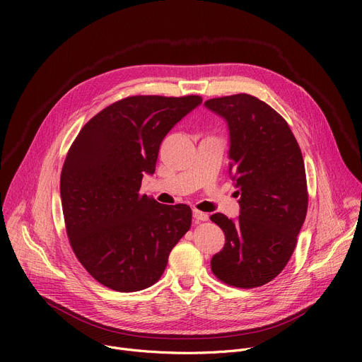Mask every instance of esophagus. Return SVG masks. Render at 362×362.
<instances>
[{
  "mask_svg": "<svg viewBox=\"0 0 362 362\" xmlns=\"http://www.w3.org/2000/svg\"><path fill=\"white\" fill-rule=\"evenodd\" d=\"M194 217H195L198 221H205V220H208V214L204 213V211H199V210H194Z\"/></svg>",
  "mask_w": 362,
  "mask_h": 362,
  "instance_id": "34e87169",
  "label": "esophagus"
}]
</instances>
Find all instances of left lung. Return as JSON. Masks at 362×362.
I'll return each mask as SVG.
<instances>
[{
    "label": "left lung",
    "mask_w": 362,
    "mask_h": 362,
    "mask_svg": "<svg viewBox=\"0 0 362 362\" xmlns=\"http://www.w3.org/2000/svg\"><path fill=\"white\" fill-rule=\"evenodd\" d=\"M205 105L229 124V171L240 216L210 218L224 232L211 272L233 288L272 281L291 259L308 210L305 165L293 133L269 104L248 93L211 98Z\"/></svg>",
    "instance_id": "8db88e82"
}]
</instances>
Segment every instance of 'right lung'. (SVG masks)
Returning <instances> with one entry per match:
<instances>
[{
  "label": "right lung",
  "mask_w": 362,
  "mask_h": 362,
  "mask_svg": "<svg viewBox=\"0 0 362 362\" xmlns=\"http://www.w3.org/2000/svg\"><path fill=\"white\" fill-rule=\"evenodd\" d=\"M201 103L199 95H133L95 114L73 141L60 177L66 232L76 258L105 288L152 286L191 227V206L139 191L168 130Z\"/></svg>",
  "instance_id": "1"
}]
</instances>
